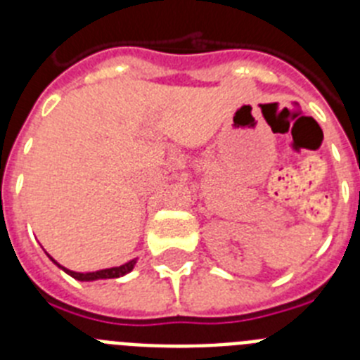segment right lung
<instances>
[{
	"mask_svg": "<svg viewBox=\"0 0 360 360\" xmlns=\"http://www.w3.org/2000/svg\"><path fill=\"white\" fill-rule=\"evenodd\" d=\"M50 257V256H49ZM52 259V257H50ZM53 263H56L59 269H63L66 272V274H70L72 278L79 279V281H95V279H113V278H120V276H126L128 272H131L133 266H135L136 259H131V262L124 263V265L120 266H113V269H104V270H97V272H86V274H82V272H73V270H68L65 269V266H61L59 263L56 262V259H52Z\"/></svg>",
	"mask_w": 360,
	"mask_h": 360,
	"instance_id": "add662e5",
	"label": "right lung"
}]
</instances>
